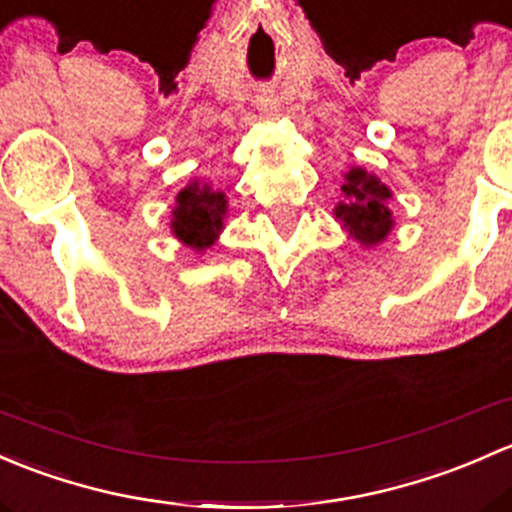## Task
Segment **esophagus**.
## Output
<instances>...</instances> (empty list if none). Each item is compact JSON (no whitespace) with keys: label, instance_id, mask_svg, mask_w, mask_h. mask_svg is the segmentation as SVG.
Returning a JSON list of instances; mask_svg holds the SVG:
<instances>
[{"label":"esophagus","instance_id":"34e87169","mask_svg":"<svg viewBox=\"0 0 512 512\" xmlns=\"http://www.w3.org/2000/svg\"><path fill=\"white\" fill-rule=\"evenodd\" d=\"M256 108L263 118H276L281 105H278V98L273 96V93H261V96L256 98Z\"/></svg>","mask_w":512,"mask_h":512}]
</instances>
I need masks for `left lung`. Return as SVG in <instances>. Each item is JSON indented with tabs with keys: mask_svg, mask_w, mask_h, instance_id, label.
Returning a JSON list of instances; mask_svg holds the SVG:
<instances>
[{
	"mask_svg": "<svg viewBox=\"0 0 512 512\" xmlns=\"http://www.w3.org/2000/svg\"><path fill=\"white\" fill-rule=\"evenodd\" d=\"M342 202L335 207V217L342 221L352 239L362 246H377L387 239L394 219L387 202L392 199L387 184L379 182L362 167H352L342 184Z\"/></svg>",
	"mask_w": 512,
	"mask_h": 512,
	"instance_id": "8db88e82",
	"label": "left lung"
}]
</instances>
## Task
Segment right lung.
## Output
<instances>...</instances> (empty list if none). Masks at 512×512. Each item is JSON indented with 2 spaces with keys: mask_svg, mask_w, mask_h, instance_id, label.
I'll list each match as a JSON object with an SVG mask.
<instances>
[{
  "mask_svg": "<svg viewBox=\"0 0 512 512\" xmlns=\"http://www.w3.org/2000/svg\"><path fill=\"white\" fill-rule=\"evenodd\" d=\"M226 197L209 184L189 182L177 194L175 212H172V231L189 249L204 251L217 241L224 229Z\"/></svg>",
  "mask_w": 512,
  "mask_h": 512,
  "instance_id": "1",
  "label": "right lung"
}]
</instances>
